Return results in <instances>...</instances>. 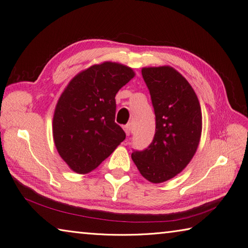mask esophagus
<instances>
[{
	"instance_id": "34e87169",
	"label": "esophagus",
	"mask_w": 248,
	"mask_h": 248,
	"mask_svg": "<svg viewBox=\"0 0 248 248\" xmlns=\"http://www.w3.org/2000/svg\"><path fill=\"white\" fill-rule=\"evenodd\" d=\"M124 130H125L127 136H130V133H131V124L125 125V126H124Z\"/></svg>"
}]
</instances>
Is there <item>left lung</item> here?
<instances>
[{"instance_id":"8db88e82","label":"left lung","mask_w":248,"mask_h":248,"mask_svg":"<svg viewBox=\"0 0 248 248\" xmlns=\"http://www.w3.org/2000/svg\"><path fill=\"white\" fill-rule=\"evenodd\" d=\"M156 129L150 146L134 151L131 158L140 175L162 183L181 172L196 154L202 134V110L196 92L170 66L144 67Z\"/></svg>"}]
</instances>
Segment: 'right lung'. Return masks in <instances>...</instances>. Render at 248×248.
Instances as JSON below:
<instances>
[{"label":"right lung","instance_id":"obj_1","mask_svg":"<svg viewBox=\"0 0 248 248\" xmlns=\"http://www.w3.org/2000/svg\"><path fill=\"white\" fill-rule=\"evenodd\" d=\"M134 76L123 64H96L77 74L60 96L52 136L58 153L73 171H92L125 140L115 122V97Z\"/></svg>","mask_w":248,"mask_h":248}]
</instances>
